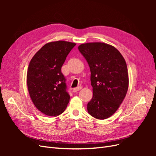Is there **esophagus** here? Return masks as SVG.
Here are the masks:
<instances>
[{"instance_id": "34e87169", "label": "esophagus", "mask_w": 156, "mask_h": 156, "mask_svg": "<svg viewBox=\"0 0 156 156\" xmlns=\"http://www.w3.org/2000/svg\"><path fill=\"white\" fill-rule=\"evenodd\" d=\"M81 88H82L81 87H76V88H74L73 89V92H77V91H79L80 90H81Z\"/></svg>"}]
</instances>
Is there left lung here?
<instances>
[{
  "label": "left lung",
  "instance_id": "1",
  "mask_svg": "<svg viewBox=\"0 0 156 156\" xmlns=\"http://www.w3.org/2000/svg\"><path fill=\"white\" fill-rule=\"evenodd\" d=\"M78 49L90 69L93 96L88 112L97 119H108L119 108L128 90L126 60L114 46L101 42L83 44Z\"/></svg>",
  "mask_w": 156,
  "mask_h": 156
}]
</instances>
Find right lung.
<instances>
[{
	"mask_svg": "<svg viewBox=\"0 0 156 156\" xmlns=\"http://www.w3.org/2000/svg\"><path fill=\"white\" fill-rule=\"evenodd\" d=\"M75 43L51 41L36 52L29 63L27 87L35 107L44 115L58 116L65 111L70 96L61 68Z\"/></svg>",
	"mask_w": 156,
	"mask_h": 156,
	"instance_id": "right-lung-1",
	"label": "right lung"
}]
</instances>
